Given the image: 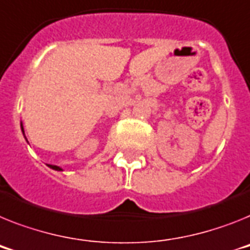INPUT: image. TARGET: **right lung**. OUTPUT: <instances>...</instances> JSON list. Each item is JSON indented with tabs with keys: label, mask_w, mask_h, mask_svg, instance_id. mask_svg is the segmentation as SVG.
Instances as JSON below:
<instances>
[{
	"label": "right lung",
	"mask_w": 250,
	"mask_h": 250,
	"mask_svg": "<svg viewBox=\"0 0 250 250\" xmlns=\"http://www.w3.org/2000/svg\"><path fill=\"white\" fill-rule=\"evenodd\" d=\"M21 129H22V133H24V128H22V125H21ZM50 167H52V169H54V170H62V169H61L60 167H56V165H50Z\"/></svg>",
	"instance_id": "add662e5"
}]
</instances>
